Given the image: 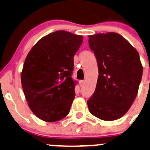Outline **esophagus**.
Returning <instances> with one entry per match:
<instances>
[{
  "mask_svg": "<svg viewBox=\"0 0 150 150\" xmlns=\"http://www.w3.org/2000/svg\"><path fill=\"white\" fill-rule=\"evenodd\" d=\"M79 83H80V86H81V87L83 86H84V83H85V81H79Z\"/></svg>",
  "mask_w": 150,
  "mask_h": 150,
  "instance_id": "1",
  "label": "esophagus"
}]
</instances>
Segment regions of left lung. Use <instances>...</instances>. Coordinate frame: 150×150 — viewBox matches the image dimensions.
Segmentation results:
<instances>
[{
    "mask_svg": "<svg viewBox=\"0 0 150 150\" xmlns=\"http://www.w3.org/2000/svg\"><path fill=\"white\" fill-rule=\"evenodd\" d=\"M99 76L95 91L87 101L94 117L105 121L118 120L130 109L137 95L143 67L137 50L114 32L88 36Z\"/></svg>",
    "mask_w": 150,
    "mask_h": 150,
    "instance_id": "left-lung-1",
    "label": "left lung"
}]
</instances>
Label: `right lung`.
<instances>
[{"instance_id":"1","label":"right lung","mask_w":150,"mask_h":150,"mask_svg":"<svg viewBox=\"0 0 150 150\" xmlns=\"http://www.w3.org/2000/svg\"><path fill=\"white\" fill-rule=\"evenodd\" d=\"M82 36L57 30L39 40L28 54L21 83L31 111L47 122L64 118L75 98L74 56Z\"/></svg>"}]
</instances>
